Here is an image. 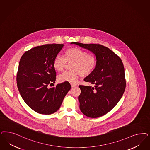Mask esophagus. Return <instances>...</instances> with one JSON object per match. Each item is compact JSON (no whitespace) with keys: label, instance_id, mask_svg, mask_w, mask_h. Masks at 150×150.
I'll list each match as a JSON object with an SVG mask.
<instances>
[{"label":"esophagus","instance_id":"1","mask_svg":"<svg viewBox=\"0 0 150 150\" xmlns=\"http://www.w3.org/2000/svg\"><path fill=\"white\" fill-rule=\"evenodd\" d=\"M77 86V85L76 84H71V87H72V88H74V87H76Z\"/></svg>","mask_w":150,"mask_h":150}]
</instances>
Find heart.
<instances>
[{
  "label": "heart",
  "instance_id": "b5f03b06",
  "mask_svg": "<svg viewBox=\"0 0 150 150\" xmlns=\"http://www.w3.org/2000/svg\"><path fill=\"white\" fill-rule=\"evenodd\" d=\"M67 63H72L70 67L72 71L60 74L58 77V81L75 83L80 75L86 77L93 72L97 65V58L94 54L88 53L81 48L71 47L66 50L64 58L59 54L55 57L53 67L56 71L61 72L65 68Z\"/></svg>",
  "mask_w": 150,
  "mask_h": 150
}]
</instances>
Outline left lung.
<instances>
[{
    "label": "left lung",
    "mask_w": 150,
    "mask_h": 150,
    "mask_svg": "<svg viewBox=\"0 0 150 150\" xmlns=\"http://www.w3.org/2000/svg\"><path fill=\"white\" fill-rule=\"evenodd\" d=\"M94 53L97 65L93 72L84 79L92 86H79V108L86 116L97 118L111 110L119 102L126 87L124 67L120 58L99 44L73 42Z\"/></svg>",
    "instance_id": "1"
}]
</instances>
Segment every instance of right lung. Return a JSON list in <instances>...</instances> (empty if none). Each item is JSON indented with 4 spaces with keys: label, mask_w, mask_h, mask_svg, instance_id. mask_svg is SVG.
I'll use <instances>...</instances> for the list:
<instances>
[{
    "label": "right lung",
    "mask_w": 150,
    "mask_h": 150,
    "mask_svg": "<svg viewBox=\"0 0 150 150\" xmlns=\"http://www.w3.org/2000/svg\"><path fill=\"white\" fill-rule=\"evenodd\" d=\"M63 44H46L26 51L20 58L16 81L20 94L36 112L49 115L56 112L71 86L69 82L48 88L56 81L54 58Z\"/></svg>",
    "instance_id": "obj_1"
}]
</instances>
